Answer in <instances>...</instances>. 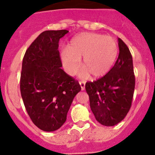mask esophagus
<instances>
[{
	"instance_id": "obj_1",
	"label": "esophagus",
	"mask_w": 155,
	"mask_h": 155,
	"mask_svg": "<svg viewBox=\"0 0 155 155\" xmlns=\"http://www.w3.org/2000/svg\"><path fill=\"white\" fill-rule=\"evenodd\" d=\"M79 85H80L81 90H82V91H83V90H85V85H86V83H85L84 81H80V82H79Z\"/></svg>"
}]
</instances>
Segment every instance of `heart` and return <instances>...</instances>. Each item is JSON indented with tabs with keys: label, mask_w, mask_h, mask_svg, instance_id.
Returning a JSON list of instances; mask_svg holds the SVG:
<instances>
[{
	"label": "heart",
	"mask_w": 155,
	"mask_h": 155,
	"mask_svg": "<svg viewBox=\"0 0 155 155\" xmlns=\"http://www.w3.org/2000/svg\"><path fill=\"white\" fill-rule=\"evenodd\" d=\"M117 42L110 36H104L97 33H83L70 41L67 50L61 52V60L64 69L69 75H74L79 66L84 70L83 77L91 74L95 79L105 76L114 65L117 55Z\"/></svg>",
	"instance_id": "obj_1"
}]
</instances>
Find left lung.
<instances>
[{"label":"left lung","instance_id":"1","mask_svg":"<svg viewBox=\"0 0 155 155\" xmlns=\"http://www.w3.org/2000/svg\"><path fill=\"white\" fill-rule=\"evenodd\" d=\"M119 55L104 76L86 83L90 105L102 125L114 126L124 119L131 107L135 87L133 58L129 48L118 38Z\"/></svg>","mask_w":155,"mask_h":155}]
</instances>
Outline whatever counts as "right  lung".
Wrapping results in <instances>:
<instances>
[{
    "label": "right lung",
    "instance_id": "obj_1",
    "mask_svg": "<svg viewBox=\"0 0 155 155\" xmlns=\"http://www.w3.org/2000/svg\"><path fill=\"white\" fill-rule=\"evenodd\" d=\"M68 32L43 31L26 50L22 61V100L31 120L44 131H55L63 125L72 100L81 90L78 81L61 69L58 41Z\"/></svg>",
    "mask_w": 155,
    "mask_h": 155
}]
</instances>
